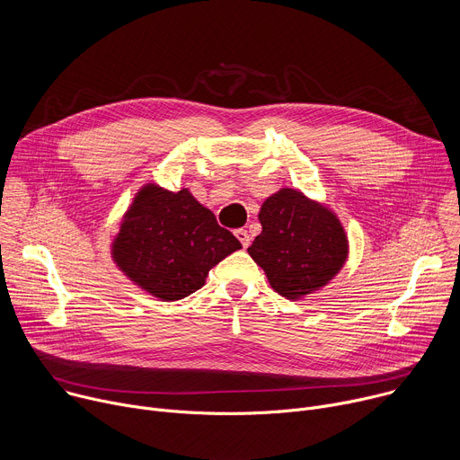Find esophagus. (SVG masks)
Returning a JSON list of instances; mask_svg holds the SVG:
<instances>
[{
	"label": "esophagus",
	"instance_id": "34e87169",
	"mask_svg": "<svg viewBox=\"0 0 460 460\" xmlns=\"http://www.w3.org/2000/svg\"><path fill=\"white\" fill-rule=\"evenodd\" d=\"M234 236L240 240V243H242L243 247H247V245L251 243V236H249V233H247L245 229H236V231H234Z\"/></svg>",
	"mask_w": 460,
	"mask_h": 460
}]
</instances>
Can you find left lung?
Segmentation results:
<instances>
[{"label":"left lung","instance_id":"8db88e82","mask_svg":"<svg viewBox=\"0 0 460 460\" xmlns=\"http://www.w3.org/2000/svg\"><path fill=\"white\" fill-rule=\"evenodd\" d=\"M261 233L247 252L271 288L300 300L330 284L344 268L349 243L339 217L298 189L284 187L261 204Z\"/></svg>","mask_w":460,"mask_h":460}]
</instances>
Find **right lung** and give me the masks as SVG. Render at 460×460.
I'll return each instance as SVG.
<instances>
[{
	"label": "right lung",
	"mask_w": 460,
	"mask_h": 460,
	"mask_svg": "<svg viewBox=\"0 0 460 460\" xmlns=\"http://www.w3.org/2000/svg\"><path fill=\"white\" fill-rule=\"evenodd\" d=\"M242 243L187 187L144 185L121 218L111 254L118 270L149 295L172 302L206 284L209 271Z\"/></svg>",
	"instance_id": "right-lung-1"
}]
</instances>
